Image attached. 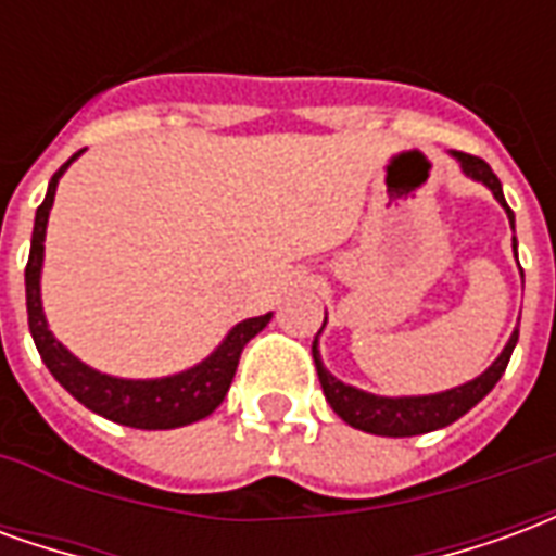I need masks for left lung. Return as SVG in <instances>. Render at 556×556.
<instances>
[{"instance_id":"1","label":"left lung","mask_w":556,"mask_h":556,"mask_svg":"<svg viewBox=\"0 0 556 556\" xmlns=\"http://www.w3.org/2000/svg\"><path fill=\"white\" fill-rule=\"evenodd\" d=\"M453 157L458 160V166L465 172L467 178L485 184L491 190V195L497 199L509 217V226L515 229V214L513 207L506 205L503 199V187L497 181V175L491 172V166L485 160L473 157V154H465V151H453ZM515 250V238H513ZM518 258V255H515ZM525 277V274H521ZM327 325V315H325ZM321 325V330H325ZM321 330L315 333L313 342V361L315 369H318V381H321V390H325V399L330 402V408L337 410L339 417L345 419L349 426L361 431H369V434H381V438H410V434H426V431L443 429L450 426L458 417H465L467 410L479 405L482 399L489 396L494 384L501 381V375L506 372V363L513 357L515 342H518V327L513 330L509 342L503 345V351L497 354V361L491 363L489 369L482 375H477L473 381L467 384H458L453 390H443V393H431V396H375V393H366L361 387H351L345 381H339L337 375H330L321 363V351H318V337Z\"/></svg>"}]
</instances>
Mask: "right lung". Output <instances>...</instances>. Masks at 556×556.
<instances>
[{
    "instance_id": "add662e5",
    "label": "right lung",
    "mask_w": 556,
    "mask_h": 556,
    "mask_svg": "<svg viewBox=\"0 0 556 556\" xmlns=\"http://www.w3.org/2000/svg\"><path fill=\"white\" fill-rule=\"evenodd\" d=\"M67 160L62 169L55 172L47 187L43 202L35 211V229H31V250L29 265H26V313H29V330L35 339V349L41 354L43 366L53 372L59 384L65 387L79 405H86L94 414L130 426V429H178L205 419L219 408V402L226 399L241 361L243 345L262 333L270 321V313L258 318H247L241 325H235L219 342L217 349L207 354L205 361L195 363L190 369L166 378H115V375L98 372L89 363H83L77 354L53 337V330L47 327L41 303V270H43V238H47V219L53 207L55 187L65 169L79 157Z\"/></svg>"
}]
</instances>
